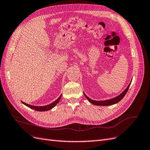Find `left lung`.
<instances>
[{
  "label": "left lung",
  "mask_w": 150,
  "mask_h": 150,
  "mask_svg": "<svg viewBox=\"0 0 150 150\" xmlns=\"http://www.w3.org/2000/svg\"><path fill=\"white\" fill-rule=\"evenodd\" d=\"M131 83H130L129 84V85L128 86L123 92L122 93H121L119 96H117L114 98H112L110 99H108V100H105V101H94L93 100V99H90L89 98H88L86 95L85 94V93H84L85 97L86 98V99L93 104H94V105L96 106H110V105H112V104H115L116 103H117L118 102H120L121 99L124 98V96H125V94H126L127 91H128V89L129 88V86L131 84Z\"/></svg>",
  "instance_id": "8db88e82"
}]
</instances>
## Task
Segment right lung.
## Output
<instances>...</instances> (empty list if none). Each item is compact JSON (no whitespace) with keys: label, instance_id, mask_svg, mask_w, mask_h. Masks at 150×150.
<instances>
[{"label":"right lung","instance_id":"1","mask_svg":"<svg viewBox=\"0 0 150 150\" xmlns=\"http://www.w3.org/2000/svg\"><path fill=\"white\" fill-rule=\"evenodd\" d=\"M62 95L59 97L56 101H54L53 103L48 104V105L46 106H33V105H30V104H27L23 101H21L22 103H23L24 105H25L26 106H28L29 108H30V109H33V110L38 111H49L50 110H51L52 108H53L54 106H56V104L59 103V101H60Z\"/></svg>","mask_w":150,"mask_h":150}]
</instances>
